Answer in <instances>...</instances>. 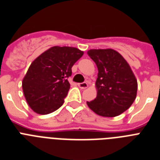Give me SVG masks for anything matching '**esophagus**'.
Masks as SVG:
<instances>
[{"instance_id":"1","label":"esophagus","mask_w":160,"mask_h":160,"mask_svg":"<svg viewBox=\"0 0 160 160\" xmlns=\"http://www.w3.org/2000/svg\"><path fill=\"white\" fill-rule=\"evenodd\" d=\"M78 86L80 87V88H86L88 86V83H86V82L79 83V84H78Z\"/></svg>"}]
</instances>
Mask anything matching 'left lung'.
Wrapping results in <instances>:
<instances>
[{
	"label": "left lung",
	"instance_id": "left-lung-1",
	"mask_svg": "<svg viewBox=\"0 0 160 160\" xmlns=\"http://www.w3.org/2000/svg\"><path fill=\"white\" fill-rule=\"evenodd\" d=\"M88 55L98 70V92L94 100L87 102L97 115L115 117L128 110L136 98L138 81L122 55L112 49H90Z\"/></svg>",
	"mask_w": 160,
	"mask_h": 160
}]
</instances>
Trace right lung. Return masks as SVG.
I'll return each mask as SVG.
<instances>
[{
  "label": "right lung",
  "instance_id": "right-lung-1",
  "mask_svg": "<svg viewBox=\"0 0 160 160\" xmlns=\"http://www.w3.org/2000/svg\"><path fill=\"white\" fill-rule=\"evenodd\" d=\"M83 54L77 48L53 46L32 62L22 87L27 102L36 113H52L63 104L72 66Z\"/></svg>",
  "mask_w": 160,
  "mask_h": 160
}]
</instances>
